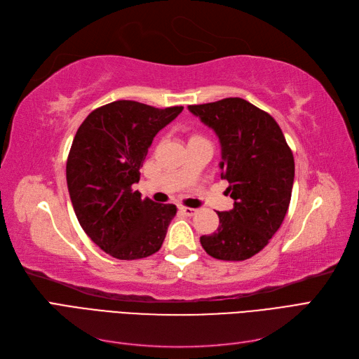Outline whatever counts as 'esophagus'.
<instances>
[{"label":"esophagus","mask_w":359,"mask_h":359,"mask_svg":"<svg viewBox=\"0 0 359 359\" xmlns=\"http://www.w3.org/2000/svg\"><path fill=\"white\" fill-rule=\"evenodd\" d=\"M180 211H181L184 215H189V217H191V215H194V214H198V210L189 208V206H180Z\"/></svg>","instance_id":"esophagus-1"}]
</instances>
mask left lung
<instances>
[{
    "instance_id": "obj_1",
    "label": "left lung",
    "mask_w": 359,
    "mask_h": 359,
    "mask_svg": "<svg viewBox=\"0 0 359 359\" xmlns=\"http://www.w3.org/2000/svg\"><path fill=\"white\" fill-rule=\"evenodd\" d=\"M222 145V178L233 208L217 212L220 224L201 236L210 256L245 260L259 253L283 223L292 196L295 161L276 119L240 97L190 104Z\"/></svg>"
}]
</instances>
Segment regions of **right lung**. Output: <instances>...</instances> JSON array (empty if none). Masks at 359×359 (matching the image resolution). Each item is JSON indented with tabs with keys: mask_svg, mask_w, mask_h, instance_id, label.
Returning a JSON list of instances; mask_svg holds the SVG:
<instances>
[{
	"mask_svg": "<svg viewBox=\"0 0 359 359\" xmlns=\"http://www.w3.org/2000/svg\"><path fill=\"white\" fill-rule=\"evenodd\" d=\"M182 109L118 100L97 107L76 132L66 168L73 210L91 241L112 257H148L165 241L177 206L142 199L132 186L154 136Z\"/></svg>",
	"mask_w": 359,
	"mask_h": 359,
	"instance_id": "add662e5",
	"label": "right lung"
}]
</instances>
